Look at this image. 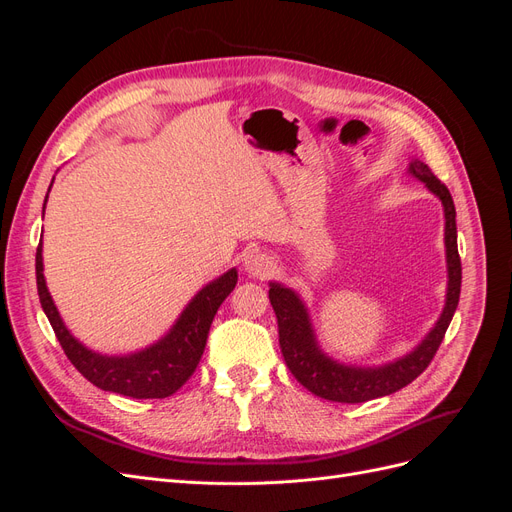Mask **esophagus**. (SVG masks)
Returning a JSON list of instances; mask_svg holds the SVG:
<instances>
[{
    "label": "esophagus",
    "mask_w": 512,
    "mask_h": 512,
    "mask_svg": "<svg viewBox=\"0 0 512 512\" xmlns=\"http://www.w3.org/2000/svg\"><path fill=\"white\" fill-rule=\"evenodd\" d=\"M275 269V262L271 256L262 254V252H252L245 256V271L252 277H267Z\"/></svg>",
    "instance_id": "obj_1"
}]
</instances>
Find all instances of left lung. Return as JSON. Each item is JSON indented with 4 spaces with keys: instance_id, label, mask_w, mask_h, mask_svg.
I'll list each match as a JSON object with an SVG mask.
<instances>
[{
    "instance_id": "8db88e82",
    "label": "left lung",
    "mask_w": 512,
    "mask_h": 512,
    "mask_svg": "<svg viewBox=\"0 0 512 512\" xmlns=\"http://www.w3.org/2000/svg\"><path fill=\"white\" fill-rule=\"evenodd\" d=\"M408 175L423 181L444 209V252H446V299L442 314L429 333L408 354L382 365H354L333 359L320 348L312 316L301 294L282 282H269V299L280 329V348L290 374L314 395L339 401V404H363L404 389L418 378L440 348L448 324L459 303L461 292V260L457 252V222L453 196L446 185L431 173L429 166L412 158Z\"/></svg>"
}]
</instances>
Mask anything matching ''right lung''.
<instances>
[{
    "label": "right lung",
    "instance_id": "right-lung-1",
    "mask_svg": "<svg viewBox=\"0 0 512 512\" xmlns=\"http://www.w3.org/2000/svg\"><path fill=\"white\" fill-rule=\"evenodd\" d=\"M49 192H46V198H49ZM36 282L42 309L51 322L61 348H64L70 363L79 369L91 384H96L102 391H111L134 399H164L177 393L194 374L200 356H203L207 346V335L211 329L213 316L218 314V307L224 303L232 288L237 286V269L232 267L220 277H215L209 284H205L194 294L192 301L183 307V312L173 322V327H170L158 342L130 354L96 352L81 344L79 339L70 333L66 322L61 320L57 312V305L51 297L49 288H46L42 241L36 252Z\"/></svg>",
    "mask_w": 512,
    "mask_h": 512
}]
</instances>
